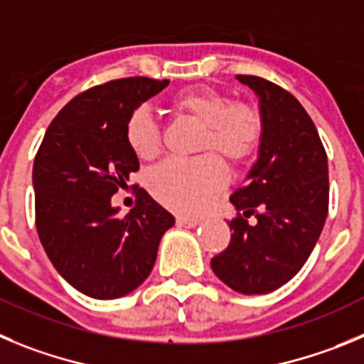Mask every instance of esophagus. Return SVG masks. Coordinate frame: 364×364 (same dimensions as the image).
Wrapping results in <instances>:
<instances>
[{"instance_id": "34e87169", "label": "esophagus", "mask_w": 364, "mask_h": 364, "mask_svg": "<svg viewBox=\"0 0 364 364\" xmlns=\"http://www.w3.org/2000/svg\"><path fill=\"white\" fill-rule=\"evenodd\" d=\"M176 225H178V227H183V228H194V227H198L199 221L198 219L185 218V215H178V218H176Z\"/></svg>"}]
</instances>
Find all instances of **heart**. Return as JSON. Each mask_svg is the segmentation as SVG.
I'll return each mask as SVG.
<instances>
[{"label":"heart","mask_w":364,"mask_h":364,"mask_svg":"<svg viewBox=\"0 0 364 364\" xmlns=\"http://www.w3.org/2000/svg\"><path fill=\"white\" fill-rule=\"evenodd\" d=\"M170 107L181 116L203 123L198 159H170L149 176V190L163 206L183 215L206 210L228 181L227 165L214 152L223 154L234 165L248 161L257 152L263 137V117L254 105L228 101L212 87H190L170 100ZM125 139L143 161L158 158L161 132L146 109H136L127 119Z\"/></svg>","instance_id":"1"}]
</instances>
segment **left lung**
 I'll list each match as a JSON object with an SVG mask.
<instances>
[{
  "label": "left lung",
  "instance_id": "obj_1",
  "mask_svg": "<svg viewBox=\"0 0 364 364\" xmlns=\"http://www.w3.org/2000/svg\"><path fill=\"white\" fill-rule=\"evenodd\" d=\"M237 80L259 97L263 137L247 183L230 198L237 210L228 221L230 243L210 264L232 290L255 296L288 283L312 254L328 214V159L292 94L263 77Z\"/></svg>",
  "mask_w": 364,
  "mask_h": 364
}]
</instances>
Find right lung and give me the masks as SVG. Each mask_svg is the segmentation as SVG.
I'll return each mask as SVG.
<instances>
[{
    "label": "right lung",
    "mask_w": 364,
    "mask_h": 364,
    "mask_svg": "<svg viewBox=\"0 0 364 364\" xmlns=\"http://www.w3.org/2000/svg\"><path fill=\"white\" fill-rule=\"evenodd\" d=\"M166 85L125 77L88 88L52 119L36 154L39 241L60 276L94 299L136 290L152 272L163 234L174 227V215L143 188L125 218L112 206V196L129 188L139 170L125 139L127 119Z\"/></svg>",
    "instance_id": "obj_1"
}]
</instances>
